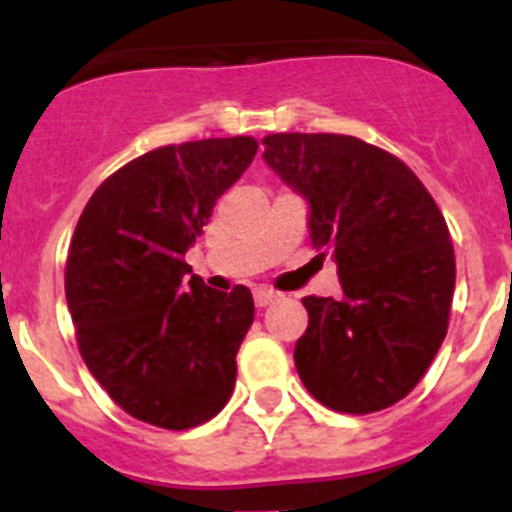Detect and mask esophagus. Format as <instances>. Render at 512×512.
I'll return each instance as SVG.
<instances>
[{
	"label": "esophagus",
	"mask_w": 512,
	"mask_h": 512,
	"mask_svg": "<svg viewBox=\"0 0 512 512\" xmlns=\"http://www.w3.org/2000/svg\"><path fill=\"white\" fill-rule=\"evenodd\" d=\"M253 300H256V307H266V305H271L274 300H279V292H274V289L259 287L256 292H253Z\"/></svg>",
	"instance_id": "34e87169"
}]
</instances>
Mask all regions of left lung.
Segmentation results:
<instances>
[{"mask_svg":"<svg viewBox=\"0 0 512 512\" xmlns=\"http://www.w3.org/2000/svg\"><path fill=\"white\" fill-rule=\"evenodd\" d=\"M264 161L307 202L312 246L336 259L343 297H305L295 346L325 408H390L428 372L449 328L456 261L441 210L400 158L354 135L277 133Z\"/></svg>","mask_w":512,"mask_h":512,"instance_id":"obj_1","label":"left lung"}]
</instances>
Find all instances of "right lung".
Listing matches in <instances>:
<instances>
[{
	"label": "right lung",
	"mask_w": 512,
	"mask_h": 512,
	"mask_svg": "<svg viewBox=\"0 0 512 512\" xmlns=\"http://www.w3.org/2000/svg\"><path fill=\"white\" fill-rule=\"evenodd\" d=\"M256 148L238 135L143 153L99 184L76 223L66 302L81 359L143 423L194 428L233 395L253 297L243 284L217 292L197 274L187 282L182 256Z\"/></svg>",
	"instance_id": "1"
}]
</instances>
